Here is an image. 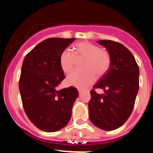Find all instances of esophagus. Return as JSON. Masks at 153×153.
Instances as JSON below:
<instances>
[{
  "label": "esophagus",
  "mask_w": 153,
  "mask_h": 153,
  "mask_svg": "<svg viewBox=\"0 0 153 153\" xmlns=\"http://www.w3.org/2000/svg\"><path fill=\"white\" fill-rule=\"evenodd\" d=\"M78 92H79V95H80V96L82 94V91H80V90H78Z\"/></svg>",
  "instance_id": "34e87169"
}]
</instances>
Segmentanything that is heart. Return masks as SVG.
Masks as SVG:
<instances>
[{
    "mask_svg": "<svg viewBox=\"0 0 153 153\" xmlns=\"http://www.w3.org/2000/svg\"><path fill=\"white\" fill-rule=\"evenodd\" d=\"M73 53L68 49L61 52L59 65L65 73H69L73 69L76 59L83 57L82 70H75L67 77L69 85L80 89H85L96 80V75L101 76L108 71L111 63L110 54L106 50L99 48L97 45L88 41L75 44Z\"/></svg>",
    "mask_w": 153,
    "mask_h": 153,
    "instance_id": "obj_1",
    "label": "heart"
}]
</instances>
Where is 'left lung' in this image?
<instances>
[{"label": "left lung", "instance_id": "8db88e82", "mask_svg": "<svg viewBox=\"0 0 153 153\" xmlns=\"http://www.w3.org/2000/svg\"><path fill=\"white\" fill-rule=\"evenodd\" d=\"M111 57L109 68L91 91L89 118L96 127L111 131L120 127L134 108L139 90L140 71L134 56L122 44L111 40H99ZM96 88L105 94H99Z\"/></svg>", "mask_w": 153, "mask_h": 153}]
</instances>
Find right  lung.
<instances>
[{
  "mask_svg": "<svg viewBox=\"0 0 153 153\" xmlns=\"http://www.w3.org/2000/svg\"><path fill=\"white\" fill-rule=\"evenodd\" d=\"M75 38H49L38 44L23 62L19 91L28 118L41 130L54 132L68 124L78 96L73 86L56 90L64 80L59 65L61 52Z\"/></svg>",
  "mask_w": 153,
  "mask_h": 153,
  "instance_id": "right-lung-1",
  "label": "right lung"
}]
</instances>
